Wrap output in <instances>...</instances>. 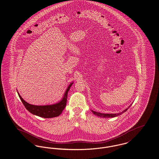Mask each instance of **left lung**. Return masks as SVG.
<instances>
[{
  "label": "left lung",
  "instance_id": "obj_1",
  "mask_svg": "<svg viewBox=\"0 0 159 159\" xmlns=\"http://www.w3.org/2000/svg\"><path fill=\"white\" fill-rule=\"evenodd\" d=\"M131 105H130V106H129L128 108H129V107H131ZM128 108H126V109H125V110H124L122 112H120V113H117V114H107V113L105 114V113H101L96 112V111H93V110H92V113H93L95 115H96L97 116L101 117H104V118H105V117H114L117 116H119V115L122 114L123 113L125 112L128 109Z\"/></svg>",
  "mask_w": 159,
  "mask_h": 159
}]
</instances>
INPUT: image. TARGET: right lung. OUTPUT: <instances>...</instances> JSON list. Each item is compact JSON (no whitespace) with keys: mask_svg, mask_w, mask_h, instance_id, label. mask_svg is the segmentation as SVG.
Wrapping results in <instances>:
<instances>
[{"mask_svg":"<svg viewBox=\"0 0 159 159\" xmlns=\"http://www.w3.org/2000/svg\"><path fill=\"white\" fill-rule=\"evenodd\" d=\"M72 84L73 83L68 86L64 93V97L61 101H60L58 103L52 104V105H49V106H34V105L30 104L27 102H26L25 100H23V99L19 95V93L18 92L17 93L22 103L23 104L26 110H28L30 113L36 116L42 117L44 118H51L54 117L58 116L63 111L67 103V98L68 92Z\"/></svg>","mask_w":159,"mask_h":159,"instance_id":"obj_1","label":"right lung"}]
</instances>
